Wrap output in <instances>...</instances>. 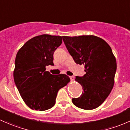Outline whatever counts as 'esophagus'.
Returning a JSON list of instances; mask_svg holds the SVG:
<instances>
[{"instance_id": "1", "label": "esophagus", "mask_w": 130, "mask_h": 130, "mask_svg": "<svg viewBox=\"0 0 130 130\" xmlns=\"http://www.w3.org/2000/svg\"><path fill=\"white\" fill-rule=\"evenodd\" d=\"M69 77H70L71 80H72V81H73V80L74 79V76H69Z\"/></svg>"}]
</instances>
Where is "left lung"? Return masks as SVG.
Returning <instances> with one entry per match:
<instances>
[{
	"label": "left lung",
	"mask_w": 130,
	"mask_h": 130,
	"mask_svg": "<svg viewBox=\"0 0 130 130\" xmlns=\"http://www.w3.org/2000/svg\"><path fill=\"white\" fill-rule=\"evenodd\" d=\"M64 44L75 62L85 66L86 74L76 76L83 93L73 103L91 110L100 106L110 94L115 83L116 61L111 48L103 39L95 36H62Z\"/></svg>",
	"instance_id": "8db88e82"
}]
</instances>
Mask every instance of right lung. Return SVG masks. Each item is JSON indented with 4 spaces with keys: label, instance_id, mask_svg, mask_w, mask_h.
<instances>
[{
    "label": "right lung",
    "instance_id": "1",
    "mask_svg": "<svg viewBox=\"0 0 130 130\" xmlns=\"http://www.w3.org/2000/svg\"><path fill=\"white\" fill-rule=\"evenodd\" d=\"M61 44V36L43 34L30 39L17 53L14 82L32 109L42 111L54 106L58 91L70 81L67 75L45 71L46 66H54L53 54Z\"/></svg>",
    "mask_w": 130,
    "mask_h": 130
}]
</instances>
